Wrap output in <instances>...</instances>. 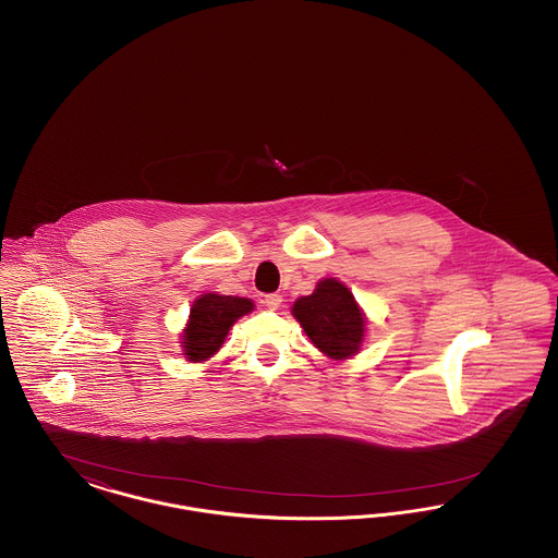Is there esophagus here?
Segmentation results:
<instances>
[{
  "label": "esophagus",
  "instance_id": "esophagus-1",
  "mask_svg": "<svg viewBox=\"0 0 558 558\" xmlns=\"http://www.w3.org/2000/svg\"><path fill=\"white\" fill-rule=\"evenodd\" d=\"M262 303H264V307H267V310H278V307L282 305V296L276 294V292L264 294V296H262Z\"/></svg>",
  "mask_w": 558,
  "mask_h": 558
}]
</instances>
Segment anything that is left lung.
<instances>
[{"label":"left lung","mask_w":558,"mask_h":558,"mask_svg":"<svg viewBox=\"0 0 558 558\" xmlns=\"http://www.w3.org/2000/svg\"><path fill=\"white\" fill-rule=\"evenodd\" d=\"M292 316L310 341L330 360L360 353L366 337V316L353 292L337 278H324L307 296L292 303Z\"/></svg>","instance_id":"1"}]
</instances>
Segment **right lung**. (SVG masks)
<instances>
[{
  "label": "right lung",
  "mask_w": 558,
  "mask_h": 558,
  "mask_svg": "<svg viewBox=\"0 0 558 558\" xmlns=\"http://www.w3.org/2000/svg\"><path fill=\"white\" fill-rule=\"evenodd\" d=\"M253 310L255 303L244 296L217 292L196 296L182 332V355L187 362H207L221 349L230 328Z\"/></svg>",
  "instance_id": "1"
}]
</instances>
